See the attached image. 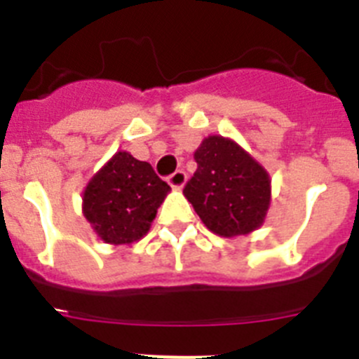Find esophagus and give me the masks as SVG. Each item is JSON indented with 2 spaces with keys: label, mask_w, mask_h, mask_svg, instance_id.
<instances>
[{
  "label": "esophagus",
  "mask_w": 359,
  "mask_h": 359,
  "mask_svg": "<svg viewBox=\"0 0 359 359\" xmlns=\"http://www.w3.org/2000/svg\"><path fill=\"white\" fill-rule=\"evenodd\" d=\"M167 182H169V185L174 187V189H182L187 182V174L183 172V170H176V172H172L167 177Z\"/></svg>",
  "instance_id": "1"
}]
</instances>
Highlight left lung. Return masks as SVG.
<instances>
[{"label": "left lung", "instance_id": "1", "mask_svg": "<svg viewBox=\"0 0 359 359\" xmlns=\"http://www.w3.org/2000/svg\"><path fill=\"white\" fill-rule=\"evenodd\" d=\"M194 176L183 189L205 226L221 237L246 236L264 223L271 180L259 161L230 138L212 135L194 152Z\"/></svg>", "mask_w": 359, "mask_h": 359}]
</instances>
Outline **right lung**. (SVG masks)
<instances>
[{
	"mask_svg": "<svg viewBox=\"0 0 359 359\" xmlns=\"http://www.w3.org/2000/svg\"><path fill=\"white\" fill-rule=\"evenodd\" d=\"M169 190L147 161L118 151L84 189L82 214L104 243L131 244L147 233Z\"/></svg>",
	"mask_w": 359,
	"mask_h": 359,
	"instance_id": "1",
	"label": "right lung"
}]
</instances>
